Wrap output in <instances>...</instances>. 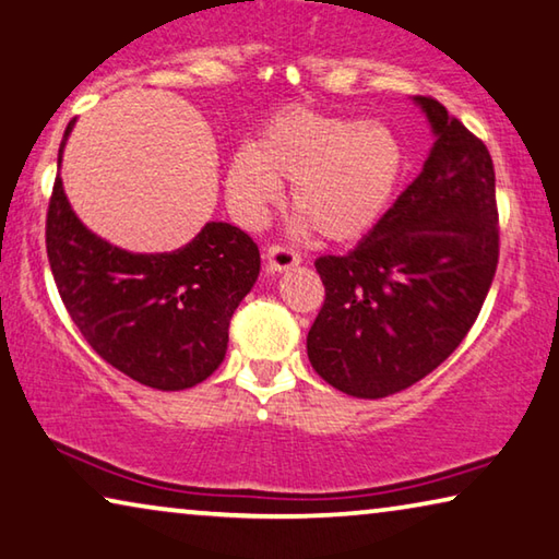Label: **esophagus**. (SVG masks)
I'll return each mask as SVG.
<instances>
[{"instance_id": "1", "label": "esophagus", "mask_w": 559, "mask_h": 559, "mask_svg": "<svg viewBox=\"0 0 559 559\" xmlns=\"http://www.w3.org/2000/svg\"><path fill=\"white\" fill-rule=\"evenodd\" d=\"M265 263H269L271 271H288L294 269V265L301 263V255L296 251H290V248H283V246H271L269 251H265Z\"/></svg>"}]
</instances>
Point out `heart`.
Here are the masks:
<instances>
[{"instance_id": "b5f03b06", "label": "heart", "mask_w": 559, "mask_h": 559, "mask_svg": "<svg viewBox=\"0 0 559 559\" xmlns=\"http://www.w3.org/2000/svg\"><path fill=\"white\" fill-rule=\"evenodd\" d=\"M404 165L402 138L384 122L288 110L230 157L226 198L240 223L261 226L281 182H294V211L323 238L352 240L384 218Z\"/></svg>"}]
</instances>
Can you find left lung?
<instances>
[{"label":"left lung","mask_w":559,"mask_h":559,"mask_svg":"<svg viewBox=\"0 0 559 559\" xmlns=\"http://www.w3.org/2000/svg\"><path fill=\"white\" fill-rule=\"evenodd\" d=\"M435 135L414 182L344 255H321L326 301L308 361L356 399L396 394L462 344L492 286L499 230L489 150L431 97H414Z\"/></svg>","instance_id":"left-lung-1"}]
</instances>
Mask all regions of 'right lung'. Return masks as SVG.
<instances>
[{
  "mask_svg": "<svg viewBox=\"0 0 559 559\" xmlns=\"http://www.w3.org/2000/svg\"><path fill=\"white\" fill-rule=\"evenodd\" d=\"M67 124L57 165H62ZM47 258L74 326L115 369L150 389L182 391L226 359L230 316L251 294L261 253L223 221L170 253H132L99 238L72 211L57 175Z\"/></svg>",
  "mask_w": 559,
  "mask_h": 559,
  "instance_id": "1",
  "label": "right lung"
}]
</instances>
